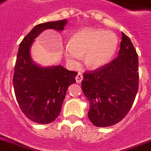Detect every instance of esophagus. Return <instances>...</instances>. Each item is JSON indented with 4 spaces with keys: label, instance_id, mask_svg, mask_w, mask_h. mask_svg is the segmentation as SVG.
Wrapping results in <instances>:
<instances>
[{
    "label": "esophagus",
    "instance_id": "obj_1",
    "mask_svg": "<svg viewBox=\"0 0 151 151\" xmlns=\"http://www.w3.org/2000/svg\"><path fill=\"white\" fill-rule=\"evenodd\" d=\"M82 79H83V75L79 72V73H78V75L76 76V81H77V83H81Z\"/></svg>",
    "mask_w": 151,
    "mask_h": 151
}]
</instances>
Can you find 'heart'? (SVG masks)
<instances>
[{
    "label": "heart",
    "mask_w": 151,
    "mask_h": 151,
    "mask_svg": "<svg viewBox=\"0 0 151 151\" xmlns=\"http://www.w3.org/2000/svg\"><path fill=\"white\" fill-rule=\"evenodd\" d=\"M118 47L116 35L109 31L84 28L71 37L65 56L71 64H77L85 55L84 62L91 70H98L111 60Z\"/></svg>",
    "instance_id": "b5f03b06"
}]
</instances>
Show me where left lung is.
Wrapping results in <instances>:
<instances>
[{"label": "left lung", "instance_id": "left-lung-1", "mask_svg": "<svg viewBox=\"0 0 151 151\" xmlns=\"http://www.w3.org/2000/svg\"><path fill=\"white\" fill-rule=\"evenodd\" d=\"M119 56L104 67L85 72L81 88L89 101L93 125L112 126L126 116L139 89V59L129 37L122 32Z\"/></svg>", "mask_w": 151, "mask_h": 151}]
</instances>
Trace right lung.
Instances as JSON below:
<instances>
[{
  "label": "right lung",
  "instance_id": "add662e5",
  "mask_svg": "<svg viewBox=\"0 0 151 151\" xmlns=\"http://www.w3.org/2000/svg\"><path fill=\"white\" fill-rule=\"evenodd\" d=\"M67 19L36 25L24 38L19 47L13 75L17 103L32 121L47 124L60 114L66 91L76 82L78 72L61 65L42 67L32 61L30 49L35 38L46 29L63 31Z\"/></svg>",
  "mask_w": 151,
  "mask_h": 151
}]
</instances>
